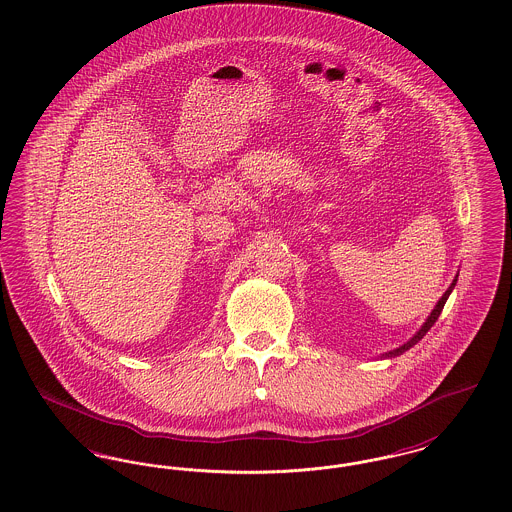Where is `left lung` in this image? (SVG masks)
<instances>
[{
    "mask_svg": "<svg viewBox=\"0 0 512 512\" xmlns=\"http://www.w3.org/2000/svg\"><path fill=\"white\" fill-rule=\"evenodd\" d=\"M455 284H457V276H455V280L451 282V286L447 288V292L443 293L441 295V299L438 301V305L434 307V311L430 313V317L426 318V322L422 324V328L414 334L413 338L411 340L407 341V343H403L401 347H397V349H393V351H390V353H386V355H382L384 359L386 357H397V355H401V353H405L407 349H411L413 347L414 343H418V341L422 340L424 336H426V332L436 324V320H438L439 315H441V311H443V305H445V301H447V297L451 295V292H453V288H455Z\"/></svg>",
    "mask_w": 512,
    "mask_h": 512,
    "instance_id": "8db88e82",
    "label": "left lung"
}]
</instances>
